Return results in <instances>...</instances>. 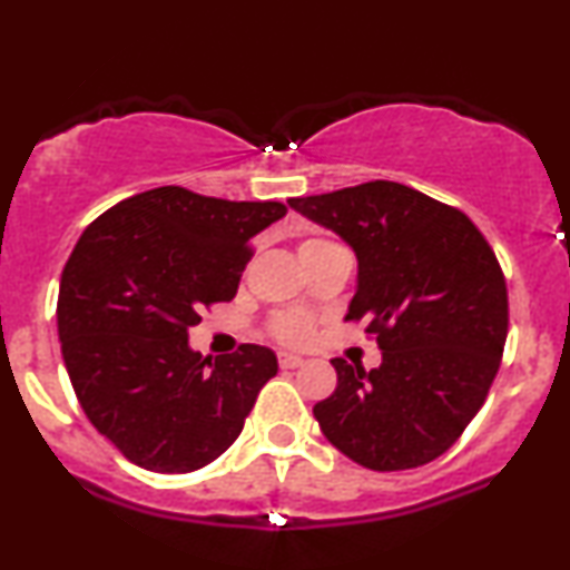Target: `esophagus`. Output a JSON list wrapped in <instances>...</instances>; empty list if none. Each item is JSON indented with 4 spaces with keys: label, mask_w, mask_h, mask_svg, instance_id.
<instances>
[{
    "label": "esophagus",
    "mask_w": 570,
    "mask_h": 570,
    "mask_svg": "<svg viewBox=\"0 0 570 570\" xmlns=\"http://www.w3.org/2000/svg\"><path fill=\"white\" fill-rule=\"evenodd\" d=\"M278 363H281V368H297V366H303V358H299V355H292V353H281L278 355Z\"/></svg>",
    "instance_id": "esophagus-1"
}]
</instances>
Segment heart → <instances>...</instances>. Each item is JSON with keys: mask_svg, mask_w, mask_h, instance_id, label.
Instances as JSON below:
<instances>
[{"mask_svg": "<svg viewBox=\"0 0 570 570\" xmlns=\"http://www.w3.org/2000/svg\"><path fill=\"white\" fill-rule=\"evenodd\" d=\"M332 246H340V244L328 242V238H307V242L299 244V257L305 259L311 255H318V252L332 249ZM267 332H271L273 337L281 342L297 345V342H305L307 337H311L313 324H311V318L303 313H278L276 318H271V324H267Z\"/></svg>", "mask_w": 570, "mask_h": 570, "instance_id": "b5f03b06", "label": "heart"}]
</instances>
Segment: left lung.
<instances>
[{
    "label": "left lung",
    "mask_w": 570,
    "mask_h": 570,
    "mask_svg": "<svg viewBox=\"0 0 570 570\" xmlns=\"http://www.w3.org/2000/svg\"><path fill=\"white\" fill-rule=\"evenodd\" d=\"M289 207L340 233L358 255L345 321H368L372 372L334 358L337 390L313 406L326 441L376 472L414 470L459 441L502 363L510 303L491 244L462 209L393 180Z\"/></svg>",
    "instance_id": "8db88e82"
}]
</instances>
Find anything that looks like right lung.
<instances>
[{"label": "right lung", "instance_id": "right-lung-1", "mask_svg": "<svg viewBox=\"0 0 570 570\" xmlns=\"http://www.w3.org/2000/svg\"><path fill=\"white\" fill-rule=\"evenodd\" d=\"M281 202H228L183 185L129 196L87 225L63 267L58 337L87 420L137 468L194 472L242 435L273 351L188 347L204 307L230 303L252 238Z\"/></svg>", "mask_w": 570, "mask_h": 570}]
</instances>
